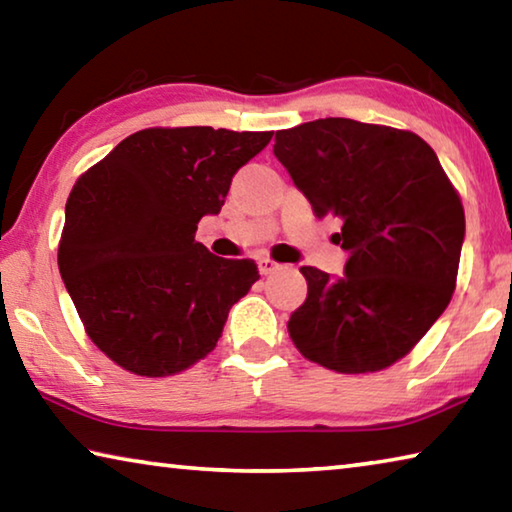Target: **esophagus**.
Here are the masks:
<instances>
[{
  "label": "esophagus",
  "mask_w": 512,
  "mask_h": 512,
  "mask_svg": "<svg viewBox=\"0 0 512 512\" xmlns=\"http://www.w3.org/2000/svg\"><path fill=\"white\" fill-rule=\"evenodd\" d=\"M277 268H280V264L273 262V259H268V257L259 259V273H262V275H271V273L277 271Z\"/></svg>",
  "instance_id": "34e87169"
}]
</instances>
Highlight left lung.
<instances>
[{
  "label": "left lung",
  "instance_id": "obj_1",
  "mask_svg": "<svg viewBox=\"0 0 512 512\" xmlns=\"http://www.w3.org/2000/svg\"><path fill=\"white\" fill-rule=\"evenodd\" d=\"M284 164L318 219L336 216L343 275L302 266L307 300L289 336L309 361L375 372L402 359L447 309L465 212L438 155L409 131L327 117L275 133Z\"/></svg>",
  "mask_w": 512,
  "mask_h": 512
}]
</instances>
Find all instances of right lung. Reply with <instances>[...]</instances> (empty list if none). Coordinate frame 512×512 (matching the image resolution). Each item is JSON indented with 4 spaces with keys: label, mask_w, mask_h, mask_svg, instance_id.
Returning a JSON list of instances; mask_svg holds the SVG:
<instances>
[{
    "label": "right lung",
    "mask_w": 512,
    "mask_h": 512,
    "mask_svg": "<svg viewBox=\"0 0 512 512\" xmlns=\"http://www.w3.org/2000/svg\"><path fill=\"white\" fill-rule=\"evenodd\" d=\"M273 133L146 128L76 180L58 268L97 348L124 370L167 377L214 350L228 311L259 280L253 259L194 239L232 176Z\"/></svg>",
    "instance_id": "add662e5"
}]
</instances>
